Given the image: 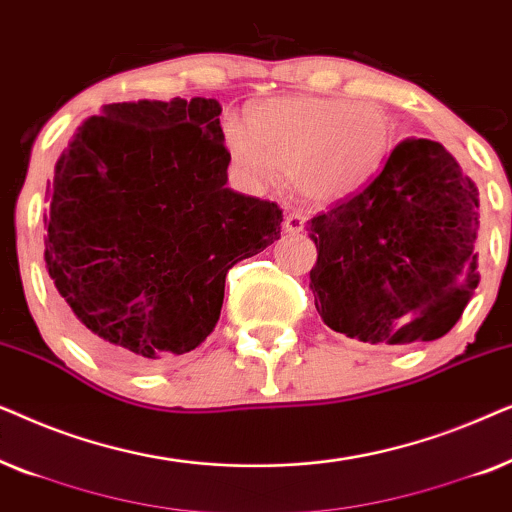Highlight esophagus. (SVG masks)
Masks as SVG:
<instances>
[{"label":"esophagus","mask_w":512,"mask_h":512,"mask_svg":"<svg viewBox=\"0 0 512 512\" xmlns=\"http://www.w3.org/2000/svg\"><path fill=\"white\" fill-rule=\"evenodd\" d=\"M284 228L286 233H300L305 228V216L300 212H289L284 219Z\"/></svg>","instance_id":"esophagus-1"}]
</instances>
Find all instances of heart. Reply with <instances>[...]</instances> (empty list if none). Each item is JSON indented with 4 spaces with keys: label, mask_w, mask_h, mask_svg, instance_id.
Listing matches in <instances>:
<instances>
[{
    "label": "heart",
    "mask_w": 512,
    "mask_h": 512,
    "mask_svg": "<svg viewBox=\"0 0 512 512\" xmlns=\"http://www.w3.org/2000/svg\"><path fill=\"white\" fill-rule=\"evenodd\" d=\"M391 123L373 102L333 97H275L251 111V121L223 118V144L237 170L254 184L279 172L317 205L345 200L380 170Z\"/></svg>",
    "instance_id": "heart-1"
}]
</instances>
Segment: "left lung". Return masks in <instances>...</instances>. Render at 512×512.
Segmentation results:
<instances>
[{
	"label": "left lung",
	"mask_w": 512,
	"mask_h": 512,
	"mask_svg": "<svg viewBox=\"0 0 512 512\" xmlns=\"http://www.w3.org/2000/svg\"><path fill=\"white\" fill-rule=\"evenodd\" d=\"M478 191L452 153L403 139L366 186L307 221L321 321L361 342L438 340L478 289Z\"/></svg>",
	"instance_id": "8db88e82"
}]
</instances>
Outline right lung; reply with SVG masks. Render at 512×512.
I'll return each mask as SVG.
<instances>
[{
	"label": "right lung",
	"instance_id": "obj_1",
	"mask_svg": "<svg viewBox=\"0 0 512 512\" xmlns=\"http://www.w3.org/2000/svg\"><path fill=\"white\" fill-rule=\"evenodd\" d=\"M221 104L139 100L90 116L46 188V268L76 338L156 368L205 342L226 275L282 233L277 202L226 188Z\"/></svg>",
	"mask_w": 512,
	"mask_h": 512
}]
</instances>
